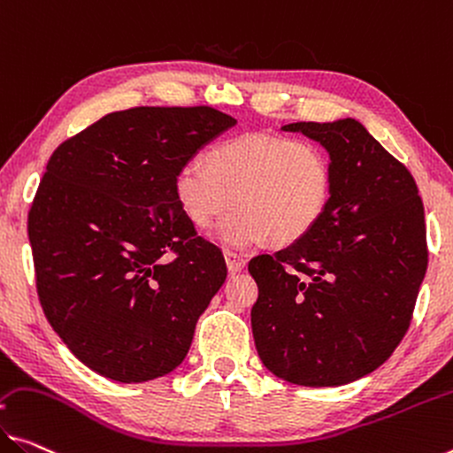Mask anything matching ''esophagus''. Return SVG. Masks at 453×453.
Here are the masks:
<instances>
[{
	"label": "esophagus",
	"mask_w": 453,
	"mask_h": 453,
	"mask_svg": "<svg viewBox=\"0 0 453 453\" xmlns=\"http://www.w3.org/2000/svg\"><path fill=\"white\" fill-rule=\"evenodd\" d=\"M225 259H226V267H228V271H231V273H236V271L245 269V265H247V261L242 259L241 255L231 253V250H225Z\"/></svg>",
	"instance_id": "34e87169"
}]
</instances>
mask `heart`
I'll return each mask as SVG.
<instances>
[{
  "instance_id": "b5f03b06",
  "label": "heart",
  "mask_w": 453,
  "mask_h": 453,
  "mask_svg": "<svg viewBox=\"0 0 453 453\" xmlns=\"http://www.w3.org/2000/svg\"><path fill=\"white\" fill-rule=\"evenodd\" d=\"M332 164L319 145L255 131L225 139L206 151V165L184 164L172 180L173 200L184 219L206 228L231 204L217 239L247 249L267 239L294 245L308 236L328 211Z\"/></svg>"
}]
</instances>
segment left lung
Wrapping results in <instances>:
<instances>
[{"mask_svg": "<svg viewBox=\"0 0 453 453\" xmlns=\"http://www.w3.org/2000/svg\"><path fill=\"white\" fill-rule=\"evenodd\" d=\"M281 129L328 151L334 182L314 231L249 263L255 346L283 380L348 385L377 371L411 324L427 269L423 203L409 170L357 119Z\"/></svg>", "mask_w": 453, "mask_h": 453, "instance_id": "1", "label": "left lung"}]
</instances>
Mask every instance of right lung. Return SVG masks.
Returning <instances> with one entry per match:
<instances>
[{"label":"right lung","mask_w":453,"mask_h":453,"mask_svg":"<svg viewBox=\"0 0 453 453\" xmlns=\"http://www.w3.org/2000/svg\"><path fill=\"white\" fill-rule=\"evenodd\" d=\"M236 125L212 107L115 111L60 143L27 214L44 316L76 358L119 382L172 372L226 280L172 180Z\"/></svg>","instance_id":"add662e5"}]
</instances>
